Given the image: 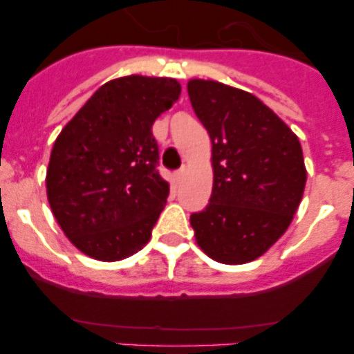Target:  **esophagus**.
I'll use <instances>...</instances> for the list:
<instances>
[{"instance_id": "34e87169", "label": "esophagus", "mask_w": 354, "mask_h": 354, "mask_svg": "<svg viewBox=\"0 0 354 354\" xmlns=\"http://www.w3.org/2000/svg\"><path fill=\"white\" fill-rule=\"evenodd\" d=\"M186 171H187V168H186V167H180L179 170L175 171V179H177V180L184 179V175H186Z\"/></svg>"}]
</instances>
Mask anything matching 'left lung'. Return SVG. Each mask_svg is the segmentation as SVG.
<instances>
[{
  "mask_svg": "<svg viewBox=\"0 0 354 354\" xmlns=\"http://www.w3.org/2000/svg\"><path fill=\"white\" fill-rule=\"evenodd\" d=\"M187 95L211 136L214 168L207 207L189 218L196 243L221 264L255 261L282 237L301 202L298 136L245 90L192 80Z\"/></svg>",
  "mask_w": 354,
  "mask_h": 354,
  "instance_id": "1",
  "label": "left lung"
}]
</instances>
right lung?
I'll list each match as a JSON object with an SVG mask.
<instances>
[{
    "label": "right lung",
    "instance_id": "right-lung-1",
    "mask_svg": "<svg viewBox=\"0 0 354 354\" xmlns=\"http://www.w3.org/2000/svg\"><path fill=\"white\" fill-rule=\"evenodd\" d=\"M179 95L171 77L108 81L56 138L46 177L49 205L88 257L122 261L149 243L170 193L152 124Z\"/></svg>",
    "mask_w": 354,
    "mask_h": 354
}]
</instances>
